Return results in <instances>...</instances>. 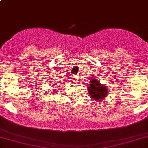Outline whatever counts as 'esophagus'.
I'll list each match as a JSON object with an SVG mask.
<instances>
[{
	"mask_svg": "<svg viewBox=\"0 0 148 148\" xmlns=\"http://www.w3.org/2000/svg\"><path fill=\"white\" fill-rule=\"evenodd\" d=\"M71 78H72L73 81H75V82H77L78 79H79V77H78L77 75H74Z\"/></svg>",
	"mask_w": 148,
	"mask_h": 148,
	"instance_id": "obj_1",
	"label": "esophagus"
}]
</instances>
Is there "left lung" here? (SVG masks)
Here are the masks:
<instances>
[{
  "label": "left lung",
  "instance_id": "left-lung-1",
  "mask_svg": "<svg viewBox=\"0 0 148 148\" xmlns=\"http://www.w3.org/2000/svg\"><path fill=\"white\" fill-rule=\"evenodd\" d=\"M88 90L90 97L96 101L103 100L108 94L106 87L104 85L100 84V82L96 79V78L91 79L90 85L88 87Z\"/></svg>",
  "mask_w": 148,
  "mask_h": 148
}]
</instances>
